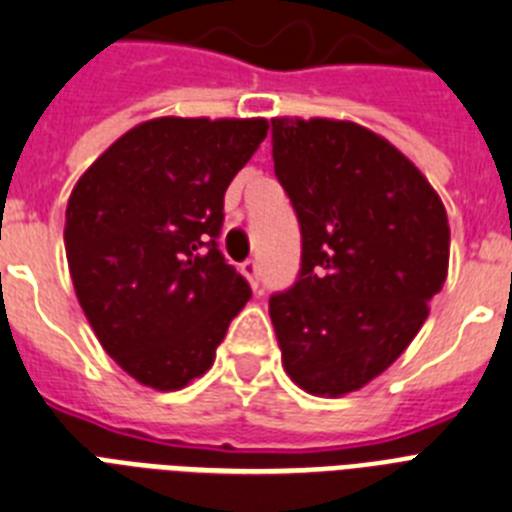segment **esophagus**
<instances>
[{"instance_id":"esophagus-1","label":"esophagus","mask_w":512,"mask_h":512,"mask_svg":"<svg viewBox=\"0 0 512 512\" xmlns=\"http://www.w3.org/2000/svg\"><path fill=\"white\" fill-rule=\"evenodd\" d=\"M240 274H243V277L251 282L253 290H259V264H256V261L253 259L243 261V264H240Z\"/></svg>"}]
</instances>
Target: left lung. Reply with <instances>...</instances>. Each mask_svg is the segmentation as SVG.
<instances>
[{
	"instance_id": "8db88e82",
	"label": "left lung",
	"mask_w": 512,
	"mask_h": 512,
	"mask_svg": "<svg viewBox=\"0 0 512 512\" xmlns=\"http://www.w3.org/2000/svg\"><path fill=\"white\" fill-rule=\"evenodd\" d=\"M274 172L301 222V274L269 316L287 377L340 398L398 361L450 264L442 198L374 130L329 117H274Z\"/></svg>"
}]
</instances>
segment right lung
Here are the masks:
<instances>
[{
  "mask_svg": "<svg viewBox=\"0 0 512 512\" xmlns=\"http://www.w3.org/2000/svg\"><path fill=\"white\" fill-rule=\"evenodd\" d=\"M264 117H154L75 183L65 251L101 348L143 387L183 390L211 369L251 287L217 248L225 190Z\"/></svg>",
  "mask_w": 512,
  "mask_h": 512,
  "instance_id": "add662e5",
  "label": "right lung"
}]
</instances>
